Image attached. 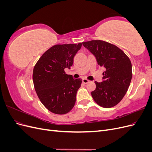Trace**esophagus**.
<instances>
[{
    "mask_svg": "<svg viewBox=\"0 0 152 152\" xmlns=\"http://www.w3.org/2000/svg\"><path fill=\"white\" fill-rule=\"evenodd\" d=\"M82 82H83V83H84V84H87L89 82V80L86 79H82Z\"/></svg>",
    "mask_w": 152,
    "mask_h": 152,
    "instance_id": "34e87169",
    "label": "esophagus"
}]
</instances>
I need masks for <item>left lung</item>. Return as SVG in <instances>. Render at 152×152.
Wrapping results in <instances>:
<instances>
[{
  "label": "left lung",
  "mask_w": 152,
  "mask_h": 152,
  "mask_svg": "<svg viewBox=\"0 0 152 152\" xmlns=\"http://www.w3.org/2000/svg\"><path fill=\"white\" fill-rule=\"evenodd\" d=\"M93 54L101 67L105 68L102 82L95 81L96 89L91 92L96 103L103 108H111L124 98L132 79L129 58L116 45L103 40L82 42Z\"/></svg>",
  "instance_id": "1"
}]
</instances>
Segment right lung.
I'll list each match as a JSON object with an SVG mask.
<instances>
[{
  "label": "right lung",
  "mask_w": 152,
  "mask_h": 152,
  "mask_svg": "<svg viewBox=\"0 0 152 152\" xmlns=\"http://www.w3.org/2000/svg\"><path fill=\"white\" fill-rule=\"evenodd\" d=\"M82 44L55 45L45 51L34 66L33 81L40 102L49 111L65 114L74 107L81 79L67 75Z\"/></svg>",
  "instance_id": "obj_1"
}]
</instances>
